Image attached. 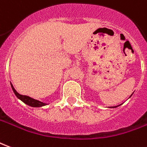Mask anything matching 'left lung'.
I'll list each match as a JSON object with an SVG mask.
<instances>
[{
	"label": "left lung",
	"mask_w": 147,
	"mask_h": 147,
	"mask_svg": "<svg viewBox=\"0 0 147 147\" xmlns=\"http://www.w3.org/2000/svg\"><path fill=\"white\" fill-rule=\"evenodd\" d=\"M118 106H119V105H118ZM118 106H115V107H113V108H116V107H118Z\"/></svg>",
	"instance_id": "8db88e82"
}]
</instances>
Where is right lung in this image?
I'll return each instance as SVG.
<instances>
[{"mask_svg":"<svg viewBox=\"0 0 147 147\" xmlns=\"http://www.w3.org/2000/svg\"><path fill=\"white\" fill-rule=\"evenodd\" d=\"M11 86H12V90H13V92H14V93H15V95L16 96H17L20 100H22L24 103H25L26 105H29V106H32V107H42V106L46 105L45 103H42V102L41 101H38V100H35V99L32 98V97H30V96L19 94L18 92L16 91L15 88H13L12 85H11Z\"/></svg>","mask_w":147,"mask_h":147,"instance_id":"obj_1","label":"right lung"}]
</instances>
